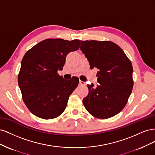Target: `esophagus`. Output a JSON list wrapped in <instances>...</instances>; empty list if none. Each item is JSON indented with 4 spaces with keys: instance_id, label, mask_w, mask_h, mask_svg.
Wrapping results in <instances>:
<instances>
[{
    "instance_id": "obj_1",
    "label": "esophagus",
    "mask_w": 155,
    "mask_h": 155,
    "mask_svg": "<svg viewBox=\"0 0 155 155\" xmlns=\"http://www.w3.org/2000/svg\"><path fill=\"white\" fill-rule=\"evenodd\" d=\"M79 85H85V83L84 81H82L80 80V81H79Z\"/></svg>"
}]
</instances>
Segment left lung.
Segmentation results:
<instances>
[{"label": "left lung", "instance_id": "8db88e82", "mask_svg": "<svg viewBox=\"0 0 155 155\" xmlns=\"http://www.w3.org/2000/svg\"><path fill=\"white\" fill-rule=\"evenodd\" d=\"M80 43L91 68L99 70V85L88 84V94L83 99V105L96 118H110L124 109L132 92V64L122 49L111 41H80Z\"/></svg>", "mask_w": 155, "mask_h": 155}]
</instances>
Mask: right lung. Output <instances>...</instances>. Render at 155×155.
I'll list each match as a JSON object with an SVG mask.
<instances>
[{"mask_svg":"<svg viewBox=\"0 0 155 155\" xmlns=\"http://www.w3.org/2000/svg\"><path fill=\"white\" fill-rule=\"evenodd\" d=\"M79 48V40L48 39L29 50L21 61L18 83L25 104L32 114L46 120L57 118L67 107L79 79H64L62 70L67 55Z\"/></svg>","mask_w":155,"mask_h":155,"instance_id":"1","label":"right lung"}]
</instances>
